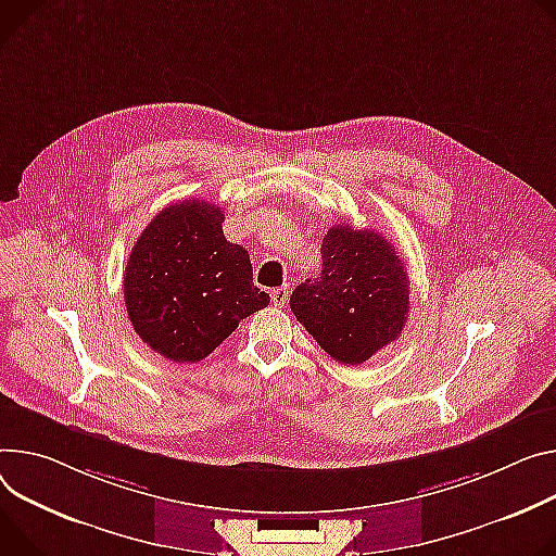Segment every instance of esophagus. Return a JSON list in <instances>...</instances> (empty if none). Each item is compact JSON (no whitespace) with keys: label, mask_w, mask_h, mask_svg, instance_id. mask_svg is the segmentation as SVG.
<instances>
[{"label":"esophagus","mask_w":556,"mask_h":556,"mask_svg":"<svg viewBox=\"0 0 556 556\" xmlns=\"http://www.w3.org/2000/svg\"><path fill=\"white\" fill-rule=\"evenodd\" d=\"M270 296H273V304H275L277 308H283V306L288 304V296H290V286H281V288H275Z\"/></svg>","instance_id":"esophagus-1"}]
</instances>
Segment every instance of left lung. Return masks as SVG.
<instances>
[{"label":"left lung","mask_w":556,"mask_h":556,"mask_svg":"<svg viewBox=\"0 0 556 556\" xmlns=\"http://www.w3.org/2000/svg\"><path fill=\"white\" fill-rule=\"evenodd\" d=\"M321 260V275L292 290L290 311L334 362L359 366L406 326V266L386 237L343 224L324 237Z\"/></svg>","instance_id":"left-lung-1"}]
</instances>
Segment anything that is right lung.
<instances>
[{
	"label": "right lung",
	"instance_id": "obj_1",
	"mask_svg": "<svg viewBox=\"0 0 556 556\" xmlns=\"http://www.w3.org/2000/svg\"><path fill=\"white\" fill-rule=\"evenodd\" d=\"M224 211L181 199L160 211L132 245L124 299L135 332L170 362L194 364L270 304L252 281L243 245L224 237Z\"/></svg>",
	"mask_w": 556,
	"mask_h": 556
}]
</instances>
